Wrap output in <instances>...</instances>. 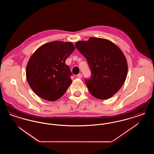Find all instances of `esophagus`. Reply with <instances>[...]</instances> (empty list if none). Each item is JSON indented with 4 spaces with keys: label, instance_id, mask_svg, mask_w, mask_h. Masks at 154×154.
Returning a JSON list of instances; mask_svg holds the SVG:
<instances>
[{
    "label": "esophagus",
    "instance_id": "esophagus-1",
    "mask_svg": "<svg viewBox=\"0 0 154 154\" xmlns=\"http://www.w3.org/2000/svg\"><path fill=\"white\" fill-rule=\"evenodd\" d=\"M77 77H78V78L81 79V78H82V74L80 73L79 74L77 75Z\"/></svg>",
    "mask_w": 154,
    "mask_h": 154
}]
</instances>
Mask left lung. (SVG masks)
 Listing matches in <instances>:
<instances>
[{
    "instance_id": "left-lung-1",
    "label": "left lung",
    "mask_w": 154,
    "mask_h": 154,
    "mask_svg": "<svg viewBox=\"0 0 154 154\" xmlns=\"http://www.w3.org/2000/svg\"><path fill=\"white\" fill-rule=\"evenodd\" d=\"M75 48L85 57L91 77L85 79L91 94L104 100L115 95L123 85L128 74L127 60L116 44L107 39L90 37L75 43Z\"/></svg>"
}]
</instances>
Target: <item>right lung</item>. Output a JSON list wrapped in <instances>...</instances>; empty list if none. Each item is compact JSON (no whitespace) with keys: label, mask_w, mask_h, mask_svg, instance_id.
<instances>
[{"label":"right lung","mask_w":154,"mask_h":154,"mask_svg":"<svg viewBox=\"0 0 154 154\" xmlns=\"http://www.w3.org/2000/svg\"><path fill=\"white\" fill-rule=\"evenodd\" d=\"M74 50L71 42L54 41L40 47L31 56L26 69L30 87L41 98L55 101L65 94L72 81L65 60Z\"/></svg>","instance_id":"right-lung-1"}]
</instances>
